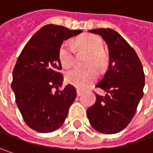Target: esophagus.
Instances as JSON below:
<instances>
[{
    "instance_id": "1",
    "label": "esophagus",
    "mask_w": 153,
    "mask_h": 153,
    "mask_svg": "<svg viewBox=\"0 0 153 153\" xmlns=\"http://www.w3.org/2000/svg\"><path fill=\"white\" fill-rule=\"evenodd\" d=\"M81 94H82L81 90H80V89H79V88H77V96H78V97H80V96H81Z\"/></svg>"
}]
</instances>
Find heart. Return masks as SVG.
I'll return each instance as SVG.
<instances>
[{
  "label": "heart",
  "mask_w": 153,
  "mask_h": 153,
  "mask_svg": "<svg viewBox=\"0 0 153 153\" xmlns=\"http://www.w3.org/2000/svg\"><path fill=\"white\" fill-rule=\"evenodd\" d=\"M75 44L79 49L92 55L90 65L94 64L97 66L103 65V42L100 38L93 34H84L77 39ZM58 56L62 66L65 69H70L74 65L73 44L69 42H63L58 50ZM97 71L94 68L87 70L75 69L66 74L65 80L68 84L73 85L79 89H85L97 79Z\"/></svg>",
  "instance_id": "b5f03b06"
}]
</instances>
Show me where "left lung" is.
I'll return each instance as SVG.
<instances>
[{
  "label": "left lung",
  "mask_w": 153,
  "mask_h": 153,
  "mask_svg": "<svg viewBox=\"0 0 153 153\" xmlns=\"http://www.w3.org/2000/svg\"><path fill=\"white\" fill-rule=\"evenodd\" d=\"M109 49V66L96 87L107 94H96L95 104L87 110L88 120L98 132L116 134L123 130L133 119L143 96L144 73L135 49L112 29H94Z\"/></svg>",
  "instance_id": "8db88e82"
}]
</instances>
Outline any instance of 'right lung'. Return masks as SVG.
Masks as SVG:
<instances>
[{
    "instance_id": "right-lung-1",
    "label": "right lung",
    "mask_w": 153,
    "mask_h": 153,
    "mask_svg": "<svg viewBox=\"0 0 153 153\" xmlns=\"http://www.w3.org/2000/svg\"><path fill=\"white\" fill-rule=\"evenodd\" d=\"M80 32L61 25H44L32 36L16 60L11 82L16 103L26 125L37 132L59 128L76 98L73 85L59 88L64 77L58 50L65 40Z\"/></svg>"
}]
</instances>
